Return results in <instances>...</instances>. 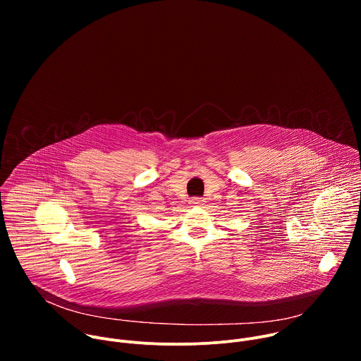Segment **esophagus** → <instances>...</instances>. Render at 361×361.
Here are the masks:
<instances>
[{"instance_id":"obj_1","label":"esophagus","mask_w":361,"mask_h":361,"mask_svg":"<svg viewBox=\"0 0 361 361\" xmlns=\"http://www.w3.org/2000/svg\"><path fill=\"white\" fill-rule=\"evenodd\" d=\"M190 204H191V205H201V204H202V200H201V198H192V200L190 201Z\"/></svg>"}]
</instances>
